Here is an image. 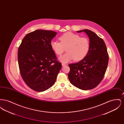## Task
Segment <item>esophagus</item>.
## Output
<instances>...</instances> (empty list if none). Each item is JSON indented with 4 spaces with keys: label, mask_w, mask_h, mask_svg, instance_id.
<instances>
[{
    "label": "esophagus",
    "mask_w": 124,
    "mask_h": 124,
    "mask_svg": "<svg viewBox=\"0 0 124 124\" xmlns=\"http://www.w3.org/2000/svg\"><path fill=\"white\" fill-rule=\"evenodd\" d=\"M65 65H66V64H65V63H62V66H65Z\"/></svg>",
    "instance_id": "esophagus-1"
}]
</instances>
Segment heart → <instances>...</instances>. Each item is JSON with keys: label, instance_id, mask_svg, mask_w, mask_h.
Listing matches in <instances>:
<instances>
[{"label": "heart", "instance_id": "heart-1", "mask_svg": "<svg viewBox=\"0 0 124 124\" xmlns=\"http://www.w3.org/2000/svg\"><path fill=\"white\" fill-rule=\"evenodd\" d=\"M60 42L52 40L50 46L53 52L60 56L65 48L67 53L59 58L63 63H67L74 59L78 61L84 59L88 53L90 43L88 39L71 32H65L59 38Z\"/></svg>", "mask_w": 124, "mask_h": 124}]
</instances>
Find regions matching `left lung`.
I'll return each mask as SVG.
<instances>
[{"label": "left lung", "instance_id": "obj_1", "mask_svg": "<svg viewBox=\"0 0 124 124\" xmlns=\"http://www.w3.org/2000/svg\"><path fill=\"white\" fill-rule=\"evenodd\" d=\"M82 31L89 38L88 53L79 62L68 65L70 71L68 76L72 85L81 90H88L95 88L102 80L107 69L109 56L102 39L89 30L77 32Z\"/></svg>", "mask_w": 124, "mask_h": 124}]
</instances>
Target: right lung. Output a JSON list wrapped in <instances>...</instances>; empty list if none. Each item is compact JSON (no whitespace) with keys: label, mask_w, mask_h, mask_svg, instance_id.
<instances>
[{"label":"right lung","mask_w":124,"mask_h":124,"mask_svg":"<svg viewBox=\"0 0 124 124\" xmlns=\"http://www.w3.org/2000/svg\"><path fill=\"white\" fill-rule=\"evenodd\" d=\"M56 34L52 31L36 30L25 36L18 47L21 76L27 85L36 92L51 87L62 67L50 46Z\"/></svg>","instance_id":"obj_1"}]
</instances>
